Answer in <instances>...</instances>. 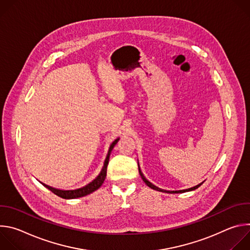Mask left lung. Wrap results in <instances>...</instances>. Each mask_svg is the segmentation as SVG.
I'll list each match as a JSON object with an SVG mask.
<instances>
[{
    "mask_svg": "<svg viewBox=\"0 0 250 250\" xmlns=\"http://www.w3.org/2000/svg\"><path fill=\"white\" fill-rule=\"evenodd\" d=\"M137 165H138V171H139V175L141 176V178H142V180H144V182L149 187V188H151V189H153V190H156V191H159V192H163V193H169V194H179V193H185V192H189V191H193V190H196L197 188H199L204 182H202V183H200V184H198V185H196V186H194V187H191V188H188V189H184V190H178V191H167V190H163V189H161V188H158V187H156L155 185H153L152 183H150L146 178L145 177V175H144V173L141 172V170H140V167H139V164H138V162H137Z\"/></svg>",
    "mask_w": 250,
    "mask_h": 250,
    "instance_id": "1",
    "label": "left lung"
}]
</instances>
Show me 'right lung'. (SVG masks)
<instances>
[{
    "instance_id": "add662e5",
    "label": "right lung",
    "mask_w": 250,
    "mask_h": 250,
    "mask_svg": "<svg viewBox=\"0 0 250 250\" xmlns=\"http://www.w3.org/2000/svg\"><path fill=\"white\" fill-rule=\"evenodd\" d=\"M120 137L116 138L109 147V151H108V154H106L105 156V159H104V166L101 170V172L99 173V175L95 178V179L93 181H91L90 183H88L87 185L81 187V188H78V189H74V190H61V189H56V188H53V187H50L46 184H43L42 183L44 187H46L48 190H50L52 193H54L55 195H57L58 197H61L63 199H76V198H81V197H84V196H87L93 192H95L96 190H98L102 184L104 183V179H105V176H106V167H108V164H109V160H110V155H111V152L114 148V146L118 144Z\"/></svg>"
}]
</instances>
